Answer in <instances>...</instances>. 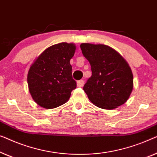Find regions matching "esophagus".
I'll use <instances>...</instances> for the list:
<instances>
[{"mask_svg": "<svg viewBox=\"0 0 157 157\" xmlns=\"http://www.w3.org/2000/svg\"><path fill=\"white\" fill-rule=\"evenodd\" d=\"M77 85H78V87H82V86L84 85V80H82V79H80V80H78V82H77Z\"/></svg>", "mask_w": 157, "mask_h": 157, "instance_id": "34e87169", "label": "esophagus"}]
</instances>
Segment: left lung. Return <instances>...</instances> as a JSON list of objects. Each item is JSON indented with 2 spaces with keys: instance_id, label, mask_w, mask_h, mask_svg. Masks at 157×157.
Returning <instances> with one entry per match:
<instances>
[{
  "instance_id": "1",
  "label": "left lung",
  "mask_w": 157,
  "mask_h": 157,
  "mask_svg": "<svg viewBox=\"0 0 157 157\" xmlns=\"http://www.w3.org/2000/svg\"><path fill=\"white\" fill-rule=\"evenodd\" d=\"M80 48L91 65L92 76L83 87L91 102L106 109L125 103L133 89V75L125 59L105 45L82 43Z\"/></svg>"
}]
</instances>
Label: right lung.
I'll return each instance as SVG.
<instances>
[{
  "label": "right lung",
  "instance_id": "1",
  "mask_svg": "<svg viewBox=\"0 0 157 157\" xmlns=\"http://www.w3.org/2000/svg\"><path fill=\"white\" fill-rule=\"evenodd\" d=\"M75 49L72 43L56 44L47 48L31 65L28 74V88L40 107L56 108L70 99L77 87L70 63Z\"/></svg>",
  "mask_w": 157,
  "mask_h": 157
}]
</instances>
